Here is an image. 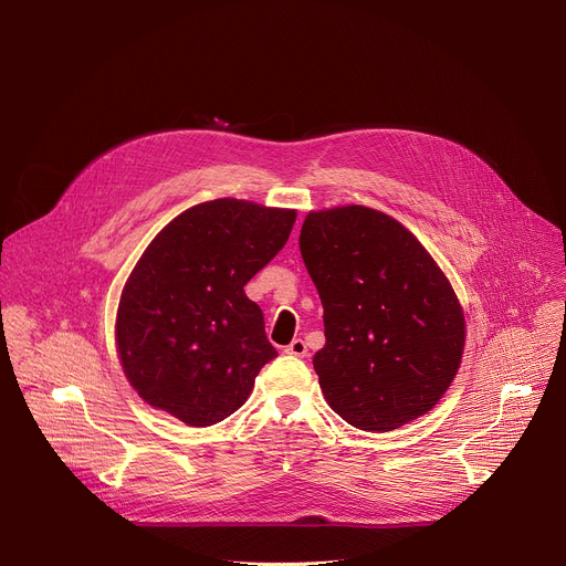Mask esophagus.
I'll list each match as a JSON object with an SVG mask.
<instances>
[{
  "instance_id": "34e87169",
  "label": "esophagus",
  "mask_w": 566,
  "mask_h": 566,
  "mask_svg": "<svg viewBox=\"0 0 566 566\" xmlns=\"http://www.w3.org/2000/svg\"><path fill=\"white\" fill-rule=\"evenodd\" d=\"M289 356H297V358H304L306 356V343L302 340V338H293L291 340V345H286V349H284Z\"/></svg>"
}]
</instances>
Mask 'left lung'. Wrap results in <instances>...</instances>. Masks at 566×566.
Here are the masks:
<instances>
[{"mask_svg": "<svg viewBox=\"0 0 566 566\" xmlns=\"http://www.w3.org/2000/svg\"><path fill=\"white\" fill-rule=\"evenodd\" d=\"M300 253L325 308L313 356L322 394L349 426L389 432L426 412L461 365V304L421 241L365 206L308 212Z\"/></svg>", "mask_w": 566, "mask_h": 566, "instance_id": "left-lung-1", "label": "left lung"}]
</instances>
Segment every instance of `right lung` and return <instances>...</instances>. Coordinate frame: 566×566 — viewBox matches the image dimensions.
Returning a JSON list of instances; mask_svg holds the SVG:
<instances>
[{
    "label": "right lung",
    "mask_w": 566,
    "mask_h": 566,
    "mask_svg": "<svg viewBox=\"0 0 566 566\" xmlns=\"http://www.w3.org/2000/svg\"><path fill=\"white\" fill-rule=\"evenodd\" d=\"M293 223L295 210L214 199L151 239L116 313L123 371L151 408L206 428L244 406L277 356L244 286L282 251Z\"/></svg>",
    "instance_id": "right-lung-1"
}]
</instances>
